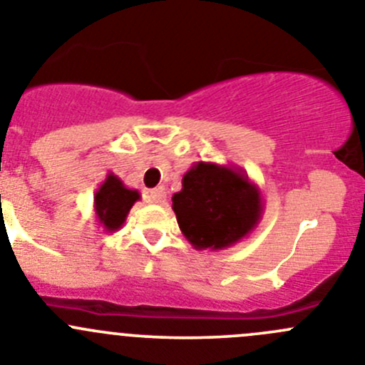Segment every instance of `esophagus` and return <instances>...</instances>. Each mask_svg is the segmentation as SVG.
I'll list each match as a JSON object with an SVG mask.
<instances>
[{
    "label": "esophagus",
    "mask_w": 365,
    "mask_h": 365,
    "mask_svg": "<svg viewBox=\"0 0 365 365\" xmlns=\"http://www.w3.org/2000/svg\"><path fill=\"white\" fill-rule=\"evenodd\" d=\"M148 202L149 203H163L165 202V190L163 189H151L148 192Z\"/></svg>",
    "instance_id": "1"
}]
</instances>
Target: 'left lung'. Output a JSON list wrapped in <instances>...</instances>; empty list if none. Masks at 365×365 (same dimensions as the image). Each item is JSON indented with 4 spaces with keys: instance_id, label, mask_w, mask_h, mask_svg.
I'll return each mask as SVG.
<instances>
[{
    "instance_id": "obj_1",
    "label": "left lung",
    "mask_w": 365,
    "mask_h": 365,
    "mask_svg": "<svg viewBox=\"0 0 365 365\" xmlns=\"http://www.w3.org/2000/svg\"><path fill=\"white\" fill-rule=\"evenodd\" d=\"M173 210L196 250H225L248 237L263 217L259 187L241 167L196 162L173 194Z\"/></svg>"
}]
</instances>
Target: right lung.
Returning <instances> with one entry per match:
<instances>
[{
	"instance_id": "add662e5",
	"label": "right lung",
	"mask_w": 365,
	"mask_h": 365,
	"mask_svg": "<svg viewBox=\"0 0 365 365\" xmlns=\"http://www.w3.org/2000/svg\"><path fill=\"white\" fill-rule=\"evenodd\" d=\"M140 200V192L129 189L113 173H108L104 182L93 194V210L98 227L104 232H115L124 225L129 210Z\"/></svg>"
}]
</instances>
